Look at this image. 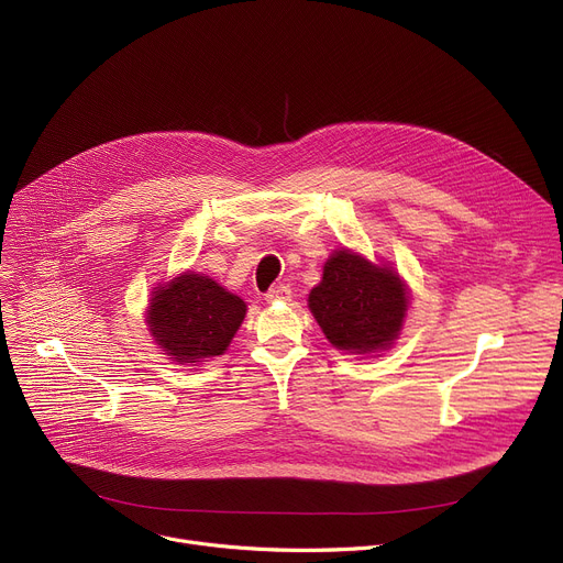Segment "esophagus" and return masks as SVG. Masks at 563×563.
<instances>
[{
	"label": "esophagus",
	"mask_w": 563,
	"mask_h": 563,
	"mask_svg": "<svg viewBox=\"0 0 563 563\" xmlns=\"http://www.w3.org/2000/svg\"><path fill=\"white\" fill-rule=\"evenodd\" d=\"M291 299V289L287 285H276L269 291L264 294V301L266 303H274V301H289Z\"/></svg>",
	"instance_id": "esophagus-1"
}]
</instances>
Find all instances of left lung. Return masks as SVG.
Segmentation results:
<instances>
[{"instance_id": "left-lung-1", "label": "left lung", "mask_w": 563, "mask_h": 563, "mask_svg": "<svg viewBox=\"0 0 563 563\" xmlns=\"http://www.w3.org/2000/svg\"><path fill=\"white\" fill-rule=\"evenodd\" d=\"M308 306L335 349L365 356L390 349L399 338L408 291L393 266L340 249L323 264Z\"/></svg>"}]
</instances>
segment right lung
<instances>
[{"instance_id":"add662e5","label":"right lung","mask_w":563,"mask_h":563,"mask_svg":"<svg viewBox=\"0 0 563 563\" xmlns=\"http://www.w3.org/2000/svg\"><path fill=\"white\" fill-rule=\"evenodd\" d=\"M246 317V303L210 276L185 272L153 291L147 331L177 365L225 353Z\"/></svg>"}]
</instances>
